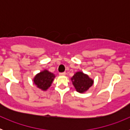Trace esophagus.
Returning <instances> with one entry per match:
<instances>
[{
  "instance_id": "1",
  "label": "esophagus",
  "mask_w": 130,
  "mask_h": 130,
  "mask_svg": "<svg viewBox=\"0 0 130 130\" xmlns=\"http://www.w3.org/2000/svg\"><path fill=\"white\" fill-rule=\"evenodd\" d=\"M59 75H66V72H62V73H59Z\"/></svg>"
}]
</instances>
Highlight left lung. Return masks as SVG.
<instances>
[{
    "mask_svg": "<svg viewBox=\"0 0 130 130\" xmlns=\"http://www.w3.org/2000/svg\"><path fill=\"white\" fill-rule=\"evenodd\" d=\"M71 80L75 90L79 93L85 92L94 83V80L82 72H76Z\"/></svg>",
    "mask_w": 130,
    "mask_h": 130,
    "instance_id": "left-lung-1",
    "label": "left lung"
}]
</instances>
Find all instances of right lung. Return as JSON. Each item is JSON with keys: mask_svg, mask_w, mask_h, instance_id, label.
I'll return each instance as SVG.
<instances>
[{"mask_svg": "<svg viewBox=\"0 0 130 130\" xmlns=\"http://www.w3.org/2000/svg\"><path fill=\"white\" fill-rule=\"evenodd\" d=\"M55 77L53 73L44 70L34 77L33 81L38 88L42 90H47L51 85Z\"/></svg>", "mask_w": 130, "mask_h": 130, "instance_id": "1", "label": "right lung"}]
</instances>
